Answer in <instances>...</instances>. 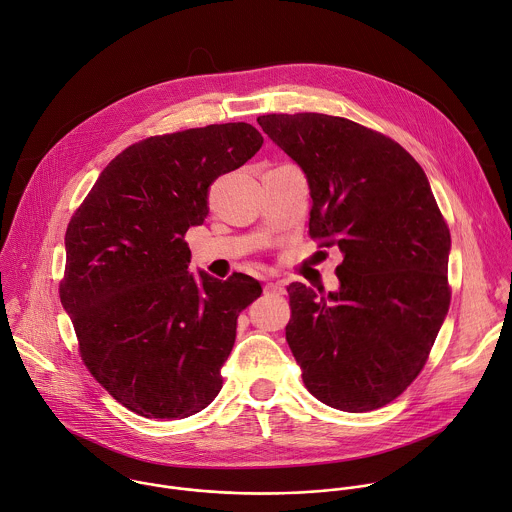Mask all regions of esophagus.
I'll list each match as a JSON object with an SVG mask.
<instances>
[{
    "label": "esophagus",
    "instance_id": "esophagus-1",
    "mask_svg": "<svg viewBox=\"0 0 512 512\" xmlns=\"http://www.w3.org/2000/svg\"><path fill=\"white\" fill-rule=\"evenodd\" d=\"M263 289H265V293H273V295L285 293V285H281V283H267Z\"/></svg>",
    "mask_w": 512,
    "mask_h": 512
}]
</instances>
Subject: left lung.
Here are the masks:
<instances>
[{
  "instance_id": "8db88e82",
  "label": "left lung",
  "mask_w": 512,
  "mask_h": 512,
  "mask_svg": "<svg viewBox=\"0 0 512 512\" xmlns=\"http://www.w3.org/2000/svg\"><path fill=\"white\" fill-rule=\"evenodd\" d=\"M257 122L307 177L309 237L344 253L337 291L287 287L303 384L331 408L378 410L422 372L448 313V225L422 166L390 136L317 112Z\"/></svg>"
}]
</instances>
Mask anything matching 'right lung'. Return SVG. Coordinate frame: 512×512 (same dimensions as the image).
<instances>
[{
	"mask_svg": "<svg viewBox=\"0 0 512 512\" xmlns=\"http://www.w3.org/2000/svg\"><path fill=\"white\" fill-rule=\"evenodd\" d=\"M263 144L247 122L144 138L102 170L66 229L60 299L84 366L124 408L181 420L223 388L239 313L261 295L249 275L189 273V227L209 187Z\"/></svg>",
	"mask_w": 512,
	"mask_h": 512,
	"instance_id": "obj_1",
	"label": "right lung"
}]
</instances>
